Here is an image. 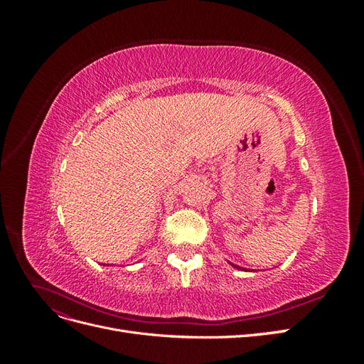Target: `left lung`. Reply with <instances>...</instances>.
Instances as JSON below:
<instances>
[{
  "label": "left lung",
  "mask_w": 364,
  "mask_h": 364,
  "mask_svg": "<svg viewBox=\"0 0 364 364\" xmlns=\"http://www.w3.org/2000/svg\"><path fill=\"white\" fill-rule=\"evenodd\" d=\"M232 266H234L235 269H240V270H246V269H243V267H240V266H235V264H232Z\"/></svg>",
  "instance_id": "1"
}]
</instances>
